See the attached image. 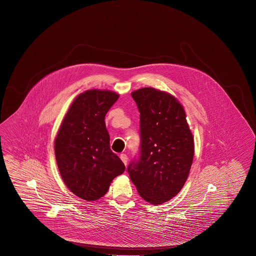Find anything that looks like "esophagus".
Masks as SVG:
<instances>
[{"mask_svg":"<svg viewBox=\"0 0 256 256\" xmlns=\"http://www.w3.org/2000/svg\"><path fill=\"white\" fill-rule=\"evenodd\" d=\"M120 158L124 162V165L128 164V156L126 155V154H121L120 155Z\"/></svg>","mask_w":256,"mask_h":256,"instance_id":"esophagus-1","label":"esophagus"}]
</instances>
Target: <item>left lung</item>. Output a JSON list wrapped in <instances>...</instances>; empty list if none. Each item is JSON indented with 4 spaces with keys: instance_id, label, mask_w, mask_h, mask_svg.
Here are the masks:
<instances>
[{
    "instance_id": "8db88e82",
    "label": "left lung",
    "mask_w": 256,
    "mask_h": 256,
    "mask_svg": "<svg viewBox=\"0 0 256 256\" xmlns=\"http://www.w3.org/2000/svg\"><path fill=\"white\" fill-rule=\"evenodd\" d=\"M140 112V156L128 167L138 192L152 204L169 201L181 190L194 156L186 112L170 94L151 87L132 92Z\"/></svg>"
}]
</instances>
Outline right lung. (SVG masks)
I'll use <instances>...</instances> for the list:
<instances>
[{
    "mask_svg": "<svg viewBox=\"0 0 256 256\" xmlns=\"http://www.w3.org/2000/svg\"><path fill=\"white\" fill-rule=\"evenodd\" d=\"M119 94L88 90L72 102L55 138V158L62 179L71 192L86 201L105 195L124 165L110 148L105 124L108 110Z\"/></svg>",
    "mask_w": 256,
    "mask_h": 256,
    "instance_id": "1",
    "label": "right lung"
}]
</instances>
